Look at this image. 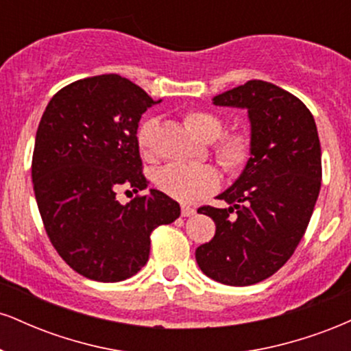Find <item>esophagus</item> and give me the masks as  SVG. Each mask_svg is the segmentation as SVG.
<instances>
[{"instance_id":"esophagus-1","label":"esophagus","mask_w":351,"mask_h":351,"mask_svg":"<svg viewBox=\"0 0 351 351\" xmlns=\"http://www.w3.org/2000/svg\"><path fill=\"white\" fill-rule=\"evenodd\" d=\"M195 215H196V209L195 208L186 206V204H183V206H181V216L189 217V216H195Z\"/></svg>"}]
</instances>
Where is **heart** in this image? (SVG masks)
Wrapping results in <instances>:
<instances>
[{"mask_svg": "<svg viewBox=\"0 0 351 351\" xmlns=\"http://www.w3.org/2000/svg\"><path fill=\"white\" fill-rule=\"evenodd\" d=\"M184 125L196 138L203 142H215L213 153L217 163L228 173L243 171L252 156V138L247 132H224V122L221 117L211 112L191 110L184 115ZM156 128V119H147L138 127L136 142L143 155H152L153 134ZM221 175L213 165H183L170 163L160 168L155 175V184L160 191L183 203L196 201L211 195L219 188Z\"/></svg>", "mask_w": 351, "mask_h": 351, "instance_id": "obj_1", "label": "heart"}]
</instances>
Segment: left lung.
<instances>
[{
	"label": "left lung",
	"instance_id": "obj_1",
	"mask_svg": "<svg viewBox=\"0 0 351 351\" xmlns=\"http://www.w3.org/2000/svg\"><path fill=\"white\" fill-rule=\"evenodd\" d=\"M213 100L247 108L252 156L217 196L231 206L198 209L216 234L196 249V263L213 280L243 287L279 271L307 231L322 184L320 140L305 104L271 82L247 80Z\"/></svg>",
	"mask_w": 351,
	"mask_h": 351
}]
</instances>
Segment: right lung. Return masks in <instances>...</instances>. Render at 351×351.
<instances>
[{
  "label": "right lung",
  "instance_id": "obj_1",
  "mask_svg": "<svg viewBox=\"0 0 351 351\" xmlns=\"http://www.w3.org/2000/svg\"><path fill=\"white\" fill-rule=\"evenodd\" d=\"M153 99L117 74L62 87L36 134L34 195L51 244L69 267L99 282L135 276L150 256L153 229L180 217L158 189L120 204L117 191L147 188L136 128Z\"/></svg>",
  "mask_w": 351,
  "mask_h": 351
}]
</instances>
